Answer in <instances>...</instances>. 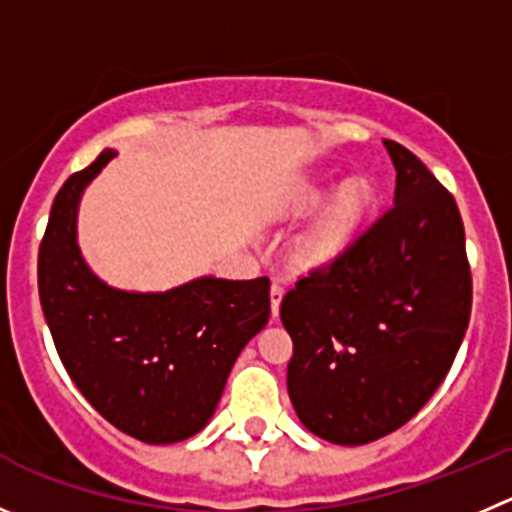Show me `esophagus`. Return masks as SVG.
<instances>
[{"instance_id": "esophagus-1", "label": "esophagus", "mask_w": 512, "mask_h": 512, "mask_svg": "<svg viewBox=\"0 0 512 512\" xmlns=\"http://www.w3.org/2000/svg\"><path fill=\"white\" fill-rule=\"evenodd\" d=\"M269 299H271V316H274V319H279V309H281V299H284V289H281L279 284H274V286H271Z\"/></svg>"}]
</instances>
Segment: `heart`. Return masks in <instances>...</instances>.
<instances>
[{"label":"heart","mask_w":512,"mask_h":512,"mask_svg":"<svg viewBox=\"0 0 512 512\" xmlns=\"http://www.w3.org/2000/svg\"><path fill=\"white\" fill-rule=\"evenodd\" d=\"M324 195V180L304 178L291 191L289 208L299 213L309 211ZM374 203H377V188L367 175H349L339 180L309 223L301 228L299 236L291 241V264L299 271H326L339 264L362 236Z\"/></svg>","instance_id":"1"}]
</instances>
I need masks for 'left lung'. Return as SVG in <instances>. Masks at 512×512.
Segmentation results:
<instances>
[{
  "label": "left lung",
  "instance_id": "left-lung-1",
  "mask_svg": "<svg viewBox=\"0 0 512 512\" xmlns=\"http://www.w3.org/2000/svg\"><path fill=\"white\" fill-rule=\"evenodd\" d=\"M394 206L332 269L284 296L294 342L286 372L301 425L334 445H367L410 422L465 337L472 281L457 203L427 165L384 140Z\"/></svg>",
  "mask_w": 512,
  "mask_h": 512
}]
</instances>
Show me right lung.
I'll list each match as a JSON object with an SVG mask.
<instances>
[{
	"mask_svg": "<svg viewBox=\"0 0 512 512\" xmlns=\"http://www.w3.org/2000/svg\"><path fill=\"white\" fill-rule=\"evenodd\" d=\"M115 150L70 175L40 246V301L57 354L110 425L148 445L198 435L213 417L241 349L271 316L266 276H198L168 291H128L102 281L77 241L85 188Z\"/></svg>",
	"mask_w": 512,
	"mask_h": 512,
	"instance_id": "add662e5",
	"label": "right lung"
}]
</instances>
